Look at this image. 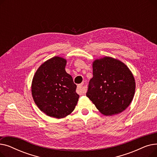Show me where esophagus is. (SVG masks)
I'll use <instances>...</instances> for the list:
<instances>
[{
  "mask_svg": "<svg viewBox=\"0 0 157 157\" xmlns=\"http://www.w3.org/2000/svg\"><path fill=\"white\" fill-rule=\"evenodd\" d=\"M76 92L79 95H83L86 92V88L83 86V85L79 84L77 86Z\"/></svg>",
  "mask_w": 157,
  "mask_h": 157,
  "instance_id": "obj_1",
  "label": "esophagus"
}]
</instances>
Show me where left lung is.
Here are the masks:
<instances>
[{
	"mask_svg": "<svg viewBox=\"0 0 157 157\" xmlns=\"http://www.w3.org/2000/svg\"><path fill=\"white\" fill-rule=\"evenodd\" d=\"M135 89L134 78L126 65L108 56L94 61L86 95L101 113L111 116L124 111Z\"/></svg>",
	"mask_w": 157,
	"mask_h": 157,
	"instance_id": "1",
	"label": "left lung"
}]
</instances>
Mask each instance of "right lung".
<instances>
[{
  "label": "right lung",
  "mask_w": 157,
  "mask_h": 157,
  "mask_svg": "<svg viewBox=\"0 0 157 157\" xmlns=\"http://www.w3.org/2000/svg\"><path fill=\"white\" fill-rule=\"evenodd\" d=\"M66 62L62 58H52L40 66L32 80L34 101L49 117H65L73 111L78 101L77 86L65 70Z\"/></svg>",
  "instance_id": "right-lung-1"
}]
</instances>
